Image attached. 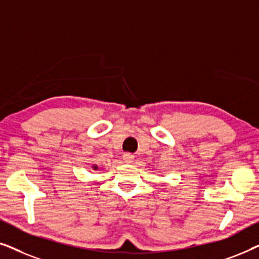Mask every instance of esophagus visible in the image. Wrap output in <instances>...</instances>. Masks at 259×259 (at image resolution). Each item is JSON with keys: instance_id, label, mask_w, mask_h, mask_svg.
I'll use <instances>...</instances> for the list:
<instances>
[{"instance_id": "obj_1", "label": "esophagus", "mask_w": 259, "mask_h": 259, "mask_svg": "<svg viewBox=\"0 0 259 259\" xmlns=\"http://www.w3.org/2000/svg\"><path fill=\"white\" fill-rule=\"evenodd\" d=\"M122 159H123V161H125V162H133L134 155L131 154V153H123Z\"/></svg>"}]
</instances>
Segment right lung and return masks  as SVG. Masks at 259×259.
<instances>
[{
	"label": "right lung",
	"mask_w": 259,
	"mask_h": 259,
	"mask_svg": "<svg viewBox=\"0 0 259 259\" xmlns=\"http://www.w3.org/2000/svg\"><path fill=\"white\" fill-rule=\"evenodd\" d=\"M93 168H94V169H97V168H98V166H93Z\"/></svg>",
	"instance_id": "add662e5"
}]
</instances>
